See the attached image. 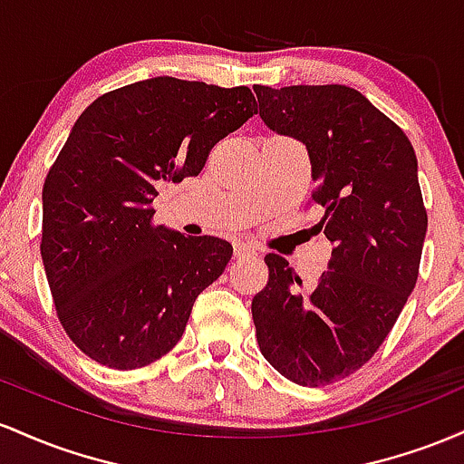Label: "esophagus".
<instances>
[{"mask_svg":"<svg viewBox=\"0 0 464 464\" xmlns=\"http://www.w3.org/2000/svg\"><path fill=\"white\" fill-rule=\"evenodd\" d=\"M252 254H254V247L249 246V243H243V241L234 243V256H237V258L252 256Z\"/></svg>","mask_w":464,"mask_h":464,"instance_id":"esophagus-1","label":"esophagus"}]
</instances>
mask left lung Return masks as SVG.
Returning a JSON list of instances; mask_svg holds the SVG:
<instances>
[{
	"mask_svg": "<svg viewBox=\"0 0 464 464\" xmlns=\"http://www.w3.org/2000/svg\"><path fill=\"white\" fill-rule=\"evenodd\" d=\"M254 92L265 124L309 150L315 230L333 243L309 294L287 260L265 256L267 285L252 300L256 340L289 382L329 386L372 359L419 278L428 210L416 155L399 124L353 87Z\"/></svg>",
	"mask_w": 464,
	"mask_h": 464,
	"instance_id": "1",
	"label": "left lung"
}]
</instances>
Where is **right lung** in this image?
I'll return each instance as SVG.
<instances>
[{
    "mask_svg": "<svg viewBox=\"0 0 464 464\" xmlns=\"http://www.w3.org/2000/svg\"><path fill=\"white\" fill-rule=\"evenodd\" d=\"M254 113L246 85L158 76L78 116L45 177L41 258L61 326L93 362L135 371L181 340L232 246L155 226L153 199L166 181L199 175Z\"/></svg>",
    "mask_w": 464,
    "mask_h": 464,
    "instance_id": "add662e5",
    "label": "right lung"
}]
</instances>
